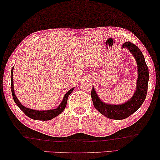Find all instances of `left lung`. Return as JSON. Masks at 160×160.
<instances>
[{
    "instance_id": "left-lung-1",
    "label": "left lung",
    "mask_w": 160,
    "mask_h": 160,
    "mask_svg": "<svg viewBox=\"0 0 160 160\" xmlns=\"http://www.w3.org/2000/svg\"><path fill=\"white\" fill-rule=\"evenodd\" d=\"M122 47H126L129 50L135 57L137 63V86L132 98L126 103L121 105H109L103 103L100 100L93 87L91 90V98L95 108L106 117L118 120L128 118L140 108L146 98L149 81V69L141 50L130 42L123 44Z\"/></svg>"
}]
</instances>
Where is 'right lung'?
<instances>
[{
    "label": "right lung",
    "mask_w": 160,
    "mask_h": 160,
    "mask_svg": "<svg viewBox=\"0 0 160 160\" xmlns=\"http://www.w3.org/2000/svg\"><path fill=\"white\" fill-rule=\"evenodd\" d=\"M13 68H12L11 70V92H12V95H13V100L15 101L16 105L18 106V108L22 111L23 113H24L26 115H27L28 117H29L32 119H34V120H40V121H48L51 120L52 118L56 117L57 116H58L59 114H60L62 112L64 111V109L65 108L66 105H67V101H68V96L70 95L71 92H72L74 88L70 89L69 91L65 94V97L62 101L60 105L57 107L56 109H52V110H49V111H37V110H33V109H30L28 108H26L21 105V103L19 102L17 98H16L15 93H14V90H13Z\"/></svg>",
    "instance_id": "1"
}]
</instances>
